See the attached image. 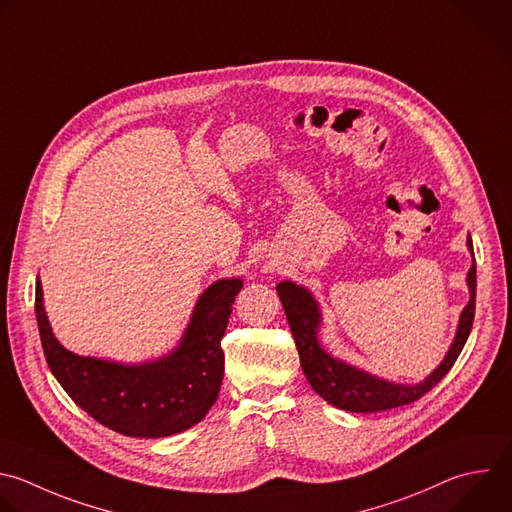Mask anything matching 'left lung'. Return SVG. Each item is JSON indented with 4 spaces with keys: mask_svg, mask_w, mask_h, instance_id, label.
<instances>
[{
    "mask_svg": "<svg viewBox=\"0 0 512 512\" xmlns=\"http://www.w3.org/2000/svg\"><path fill=\"white\" fill-rule=\"evenodd\" d=\"M466 245L474 257L470 237ZM466 281L470 289V301L462 309L454 342L446 358L442 360V364L426 380H422L416 386L394 384V382L376 378L364 370H358L342 360L331 358L327 352H323V348L317 342L321 313L313 295L305 287L295 285L293 281H281L277 285V293L285 309L291 335L295 339L303 374L311 384V388L335 408L370 414V412H382V410L416 402L450 372V368L454 366V362L458 360L466 344L472 329V321H474V307H476V263L474 261L470 265Z\"/></svg>",
    "mask_w": 512,
    "mask_h": 512,
    "instance_id": "left-lung-1",
    "label": "left lung"
}]
</instances>
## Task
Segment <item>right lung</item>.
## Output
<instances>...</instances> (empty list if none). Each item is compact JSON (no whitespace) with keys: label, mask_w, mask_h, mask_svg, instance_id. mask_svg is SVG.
I'll return each mask as SVG.
<instances>
[{"label":"right lung","mask_w":512,"mask_h":512,"mask_svg":"<svg viewBox=\"0 0 512 512\" xmlns=\"http://www.w3.org/2000/svg\"><path fill=\"white\" fill-rule=\"evenodd\" d=\"M241 279H219L197 301L175 352L156 362L124 366L68 352L52 333L36 283V319L46 362L66 394L102 426L134 438L179 434L199 424L215 404L225 354L221 339Z\"/></svg>","instance_id":"1"}]
</instances>
